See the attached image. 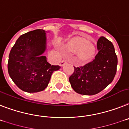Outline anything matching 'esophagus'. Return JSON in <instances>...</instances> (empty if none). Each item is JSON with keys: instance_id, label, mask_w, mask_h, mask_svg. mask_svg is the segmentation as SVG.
I'll return each mask as SVG.
<instances>
[{"instance_id": "1", "label": "esophagus", "mask_w": 129, "mask_h": 129, "mask_svg": "<svg viewBox=\"0 0 129 129\" xmlns=\"http://www.w3.org/2000/svg\"><path fill=\"white\" fill-rule=\"evenodd\" d=\"M66 63H67L66 60H65V59H63L62 61H61V63H60V65H61V66H63V65L66 64Z\"/></svg>"}]
</instances>
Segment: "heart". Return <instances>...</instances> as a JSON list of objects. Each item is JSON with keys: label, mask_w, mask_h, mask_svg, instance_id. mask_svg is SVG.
I'll return each instance as SVG.
<instances>
[{"label": "heart", "mask_w": 129, "mask_h": 129, "mask_svg": "<svg viewBox=\"0 0 129 129\" xmlns=\"http://www.w3.org/2000/svg\"><path fill=\"white\" fill-rule=\"evenodd\" d=\"M68 48L73 52L80 51V58L84 61L91 58L94 54V48L92 44L82 38H76L70 41Z\"/></svg>", "instance_id": "b5f03b06"}]
</instances>
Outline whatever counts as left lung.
Wrapping results in <instances>:
<instances>
[{
    "label": "left lung",
    "mask_w": 129,
    "mask_h": 129,
    "mask_svg": "<svg viewBox=\"0 0 129 129\" xmlns=\"http://www.w3.org/2000/svg\"><path fill=\"white\" fill-rule=\"evenodd\" d=\"M97 49L95 59L83 66H74V72L69 78L71 87L78 94H98L110 85L116 74L117 57L111 41L100 37Z\"/></svg>",
    "instance_id": "1"
}]
</instances>
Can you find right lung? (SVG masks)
Returning <instances> with one entry per match:
<instances>
[{
  "label": "right lung",
  "mask_w": 129,
  "mask_h": 129,
  "mask_svg": "<svg viewBox=\"0 0 129 129\" xmlns=\"http://www.w3.org/2000/svg\"><path fill=\"white\" fill-rule=\"evenodd\" d=\"M46 49V33L36 29L22 35L12 48L8 71L14 83L23 91L37 92L47 87L51 75L60 68L51 66L43 56Z\"/></svg>",
  "instance_id": "add662e5"
}]
</instances>
